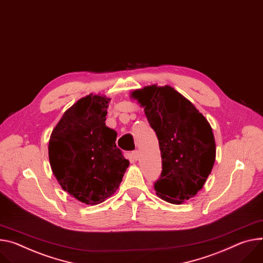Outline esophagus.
Instances as JSON below:
<instances>
[{
  "instance_id": "obj_1",
  "label": "esophagus",
  "mask_w": 263,
  "mask_h": 263,
  "mask_svg": "<svg viewBox=\"0 0 263 263\" xmlns=\"http://www.w3.org/2000/svg\"><path fill=\"white\" fill-rule=\"evenodd\" d=\"M131 156H132V158H133L134 160H137V159L139 158V153H138V151H137V150L133 151V152L131 153Z\"/></svg>"
}]
</instances>
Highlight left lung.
Returning a JSON list of instances; mask_svg holds the SVG:
<instances>
[{
	"label": "left lung",
	"instance_id": "1",
	"mask_svg": "<svg viewBox=\"0 0 263 263\" xmlns=\"http://www.w3.org/2000/svg\"><path fill=\"white\" fill-rule=\"evenodd\" d=\"M131 98L145 108L158 139L162 170L154 182L156 194L174 204L194 197L211 174L216 157L209 122L170 86H148L133 91Z\"/></svg>",
	"mask_w": 263,
	"mask_h": 263
}]
</instances>
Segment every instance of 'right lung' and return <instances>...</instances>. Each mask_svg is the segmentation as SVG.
<instances>
[{
	"label": "right lung",
	"mask_w": 263,
	"mask_h": 263,
	"mask_svg": "<svg viewBox=\"0 0 263 263\" xmlns=\"http://www.w3.org/2000/svg\"><path fill=\"white\" fill-rule=\"evenodd\" d=\"M110 99L87 95L70 107L49 140L51 169L71 196L95 205L114 194L129 166L115 145L117 133L106 126Z\"/></svg>",
	"instance_id": "1"
}]
</instances>
